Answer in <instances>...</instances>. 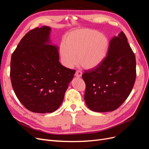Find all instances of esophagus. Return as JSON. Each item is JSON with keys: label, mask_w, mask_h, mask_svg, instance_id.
<instances>
[{"label": "esophagus", "mask_w": 149, "mask_h": 149, "mask_svg": "<svg viewBox=\"0 0 149 149\" xmlns=\"http://www.w3.org/2000/svg\"><path fill=\"white\" fill-rule=\"evenodd\" d=\"M82 76V72L80 70H77L76 71V73H75V76L76 77H81V76Z\"/></svg>", "instance_id": "esophagus-1"}]
</instances>
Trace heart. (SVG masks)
<instances>
[{"instance_id":"heart-1","label":"heart","mask_w":149,"mask_h":149,"mask_svg":"<svg viewBox=\"0 0 149 149\" xmlns=\"http://www.w3.org/2000/svg\"><path fill=\"white\" fill-rule=\"evenodd\" d=\"M109 40L98 31L81 29L70 33L60 48L65 65L73 68L78 63L86 69L98 66L105 59L109 48Z\"/></svg>"}]
</instances>
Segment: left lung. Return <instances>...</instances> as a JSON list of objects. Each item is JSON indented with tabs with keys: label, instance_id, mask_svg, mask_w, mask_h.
<instances>
[{
	"label": "left lung",
	"instance_id": "1",
	"mask_svg": "<svg viewBox=\"0 0 149 149\" xmlns=\"http://www.w3.org/2000/svg\"><path fill=\"white\" fill-rule=\"evenodd\" d=\"M84 100L93 111H113L128 97L136 78V56L124 32L111 40L105 59L85 70Z\"/></svg>",
	"mask_w": 149,
	"mask_h": 149
}]
</instances>
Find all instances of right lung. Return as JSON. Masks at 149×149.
<instances>
[{
	"label": "right lung",
	"instance_id": "1",
	"mask_svg": "<svg viewBox=\"0 0 149 149\" xmlns=\"http://www.w3.org/2000/svg\"><path fill=\"white\" fill-rule=\"evenodd\" d=\"M50 30L47 26L30 30L11 57L13 91L25 108L37 113H50L60 106L75 73L60 63L58 48L47 44Z\"/></svg>",
	"mask_w": 149,
	"mask_h": 149
}]
</instances>
